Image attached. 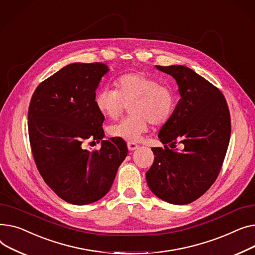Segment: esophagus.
I'll use <instances>...</instances> for the list:
<instances>
[{"label": "esophagus", "instance_id": "esophagus-1", "mask_svg": "<svg viewBox=\"0 0 255 255\" xmlns=\"http://www.w3.org/2000/svg\"><path fill=\"white\" fill-rule=\"evenodd\" d=\"M138 147H139V145L136 144V143H133V142H128V148L129 151L136 150V149H137Z\"/></svg>", "mask_w": 255, "mask_h": 255}]
</instances>
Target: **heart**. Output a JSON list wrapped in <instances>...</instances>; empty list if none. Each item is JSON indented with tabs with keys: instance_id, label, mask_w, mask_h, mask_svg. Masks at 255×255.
<instances>
[{
	"instance_id": "obj_1",
	"label": "heart",
	"mask_w": 255,
	"mask_h": 255,
	"mask_svg": "<svg viewBox=\"0 0 255 255\" xmlns=\"http://www.w3.org/2000/svg\"><path fill=\"white\" fill-rule=\"evenodd\" d=\"M115 84L117 89L101 87L95 95L98 111L110 119L117 118L126 105H129L131 115L108 128L111 137L128 142L139 141L150 123L161 125L172 115L176 97L169 84L158 83L144 73L123 75Z\"/></svg>"
}]
</instances>
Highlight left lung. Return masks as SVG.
<instances>
[{
    "label": "left lung",
    "mask_w": 255,
    "mask_h": 255,
    "mask_svg": "<svg viewBox=\"0 0 255 255\" xmlns=\"http://www.w3.org/2000/svg\"><path fill=\"white\" fill-rule=\"evenodd\" d=\"M155 68L176 80L181 99L158 132L164 148H151L155 157L146 181L162 201L185 205L216 180L231 138L230 110L219 89L193 70L181 65ZM177 141L184 144L182 151L172 149Z\"/></svg>",
    "instance_id": "obj_1"
}]
</instances>
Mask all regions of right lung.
Masks as SVG:
<instances>
[{"label": "right lung", "mask_w": 255, "mask_h": 255, "mask_svg": "<svg viewBox=\"0 0 255 255\" xmlns=\"http://www.w3.org/2000/svg\"><path fill=\"white\" fill-rule=\"evenodd\" d=\"M109 70L103 63L70 64L39 84L29 104L28 136L37 168L57 196L73 205L106 196L128 155L124 140H103L105 117L95 105ZM87 138L102 140L100 150L84 149Z\"/></svg>", "instance_id": "right-lung-1"}]
</instances>
